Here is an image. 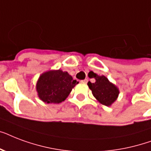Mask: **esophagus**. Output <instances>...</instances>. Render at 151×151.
Instances as JSON below:
<instances>
[{
  "label": "esophagus",
  "mask_w": 151,
  "mask_h": 151,
  "mask_svg": "<svg viewBox=\"0 0 151 151\" xmlns=\"http://www.w3.org/2000/svg\"><path fill=\"white\" fill-rule=\"evenodd\" d=\"M88 79H85V80H82L81 81V83H84V84H87V82H88Z\"/></svg>",
  "instance_id": "obj_1"
}]
</instances>
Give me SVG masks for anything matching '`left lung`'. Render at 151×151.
Returning <instances> with one entry per match:
<instances>
[{
    "mask_svg": "<svg viewBox=\"0 0 151 151\" xmlns=\"http://www.w3.org/2000/svg\"><path fill=\"white\" fill-rule=\"evenodd\" d=\"M90 78H94L96 81L93 83L88 81V85L94 97L99 103L105 106H110L117 99L119 91L114 85L109 81L105 76H99L96 73H91Z\"/></svg>",
    "mask_w": 151,
    "mask_h": 151,
    "instance_id": "left-lung-1",
    "label": "left lung"
}]
</instances>
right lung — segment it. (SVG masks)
<instances>
[{
	"instance_id": "obj_1",
	"label": "right lung",
	"mask_w": 151,
	"mask_h": 151,
	"mask_svg": "<svg viewBox=\"0 0 151 151\" xmlns=\"http://www.w3.org/2000/svg\"><path fill=\"white\" fill-rule=\"evenodd\" d=\"M78 81L67 72L48 71L41 74L37 83L38 96L47 103H59L64 101Z\"/></svg>"
}]
</instances>
